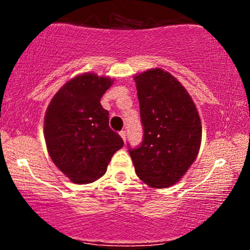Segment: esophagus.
I'll use <instances>...</instances> for the list:
<instances>
[{
    "mask_svg": "<svg viewBox=\"0 0 250 250\" xmlns=\"http://www.w3.org/2000/svg\"><path fill=\"white\" fill-rule=\"evenodd\" d=\"M120 136H121L123 141L125 142V139H127V135H125V130H121V131H120Z\"/></svg>",
    "mask_w": 250,
    "mask_h": 250,
    "instance_id": "34e87169",
    "label": "esophagus"
}]
</instances>
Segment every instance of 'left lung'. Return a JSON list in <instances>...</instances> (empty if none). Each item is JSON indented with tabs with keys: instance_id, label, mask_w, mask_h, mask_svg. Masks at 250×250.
<instances>
[{
	"instance_id": "8db88e82",
	"label": "left lung",
	"mask_w": 250,
	"mask_h": 250,
	"mask_svg": "<svg viewBox=\"0 0 250 250\" xmlns=\"http://www.w3.org/2000/svg\"><path fill=\"white\" fill-rule=\"evenodd\" d=\"M143 141L131 149L136 175L154 188L180 181L199 154L201 120L188 91L160 68L135 75Z\"/></svg>"
}]
</instances>
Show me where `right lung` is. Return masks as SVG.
Listing matches in <instances>:
<instances>
[{
  "label": "right lung",
  "instance_id": "1",
  "mask_svg": "<svg viewBox=\"0 0 250 250\" xmlns=\"http://www.w3.org/2000/svg\"><path fill=\"white\" fill-rule=\"evenodd\" d=\"M93 73L65 83L53 97L44 116V139L55 166L71 182L85 185L107 171L123 140L109 127L101 97L113 84Z\"/></svg>",
  "mask_w": 250,
  "mask_h": 250
}]
</instances>
